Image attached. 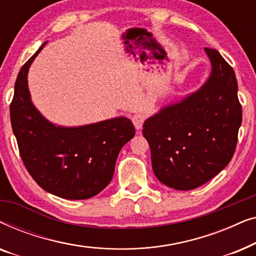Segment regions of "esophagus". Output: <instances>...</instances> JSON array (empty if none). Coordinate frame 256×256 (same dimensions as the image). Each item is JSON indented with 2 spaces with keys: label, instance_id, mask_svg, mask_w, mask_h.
<instances>
[{
  "label": "esophagus",
  "instance_id": "1",
  "mask_svg": "<svg viewBox=\"0 0 256 256\" xmlns=\"http://www.w3.org/2000/svg\"><path fill=\"white\" fill-rule=\"evenodd\" d=\"M132 124H134L136 129H141L143 126V122H144V120H146V116L142 113H136L132 115Z\"/></svg>",
  "mask_w": 256,
  "mask_h": 256
}]
</instances>
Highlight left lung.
<instances>
[{"instance_id":"8db88e82","label":"left lung","mask_w":256,"mask_h":256,"mask_svg":"<svg viewBox=\"0 0 256 256\" xmlns=\"http://www.w3.org/2000/svg\"><path fill=\"white\" fill-rule=\"evenodd\" d=\"M205 52L212 65L208 82L143 124L154 174L174 190L200 186L230 163L242 121L236 73L214 48Z\"/></svg>"}]
</instances>
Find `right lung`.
I'll use <instances>...</instances> for the list:
<instances>
[{"label": "right lung", "instance_id": "right-lung-1", "mask_svg": "<svg viewBox=\"0 0 256 256\" xmlns=\"http://www.w3.org/2000/svg\"><path fill=\"white\" fill-rule=\"evenodd\" d=\"M44 43L22 66L10 104V121L28 172L45 191L60 198L87 199L113 178L118 152L135 128L120 116L80 127L48 121L31 102L28 72Z\"/></svg>", "mask_w": 256, "mask_h": 256}]
</instances>
